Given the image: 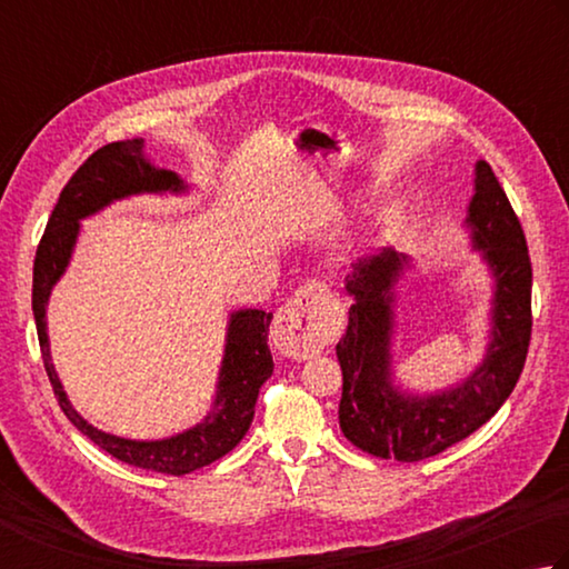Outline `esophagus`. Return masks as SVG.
<instances>
[{"label": "esophagus", "mask_w": 569, "mask_h": 569, "mask_svg": "<svg viewBox=\"0 0 569 569\" xmlns=\"http://www.w3.org/2000/svg\"><path fill=\"white\" fill-rule=\"evenodd\" d=\"M333 336V320L326 308V291L318 283H306L278 308L271 340L281 353L306 360L318 356Z\"/></svg>", "instance_id": "esophagus-1"}]
</instances>
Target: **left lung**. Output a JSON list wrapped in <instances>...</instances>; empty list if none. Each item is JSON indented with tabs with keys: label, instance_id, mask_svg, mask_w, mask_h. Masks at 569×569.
Segmentation results:
<instances>
[{
	"label": "left lung",
	"instance_id": "obj_1",
	"mask_svg": "<svg viewBox=\"0 0 569 569\" xmlns=\"http://www.w3.org/2000/svg\"><path fill=\"white\" fill-rule=\"evenodd\" d=\"M468 223L495 273V328L485 363L456 390L430 398L390 386V288L402 268L396 253L360 261L348 278L356 303L336 346L343 370L338 420L356 448L376 458L418 462L485 426L518 386L532 336V263L518 213L490 163L478 161Z\"/></svg>",
	"mask_w": 569,
	"mask_h": 569
}]
</instances>
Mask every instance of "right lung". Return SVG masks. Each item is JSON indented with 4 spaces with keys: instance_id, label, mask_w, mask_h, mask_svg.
Here are the masks:
<instances>
[{
    "instance_id": "add662e5",
    "label": "right lung",
    "mask_w": 569,
    "mask_h": 569,
    "mask_svg": "<svg viewBox=\"0 0 569 569\" xmlns=\"http://www.w3.org/2000/svg\"><path fill=\"white\" fill-rule=\"evenodd\" d=\"M181 191V181L173 171L153 169L143 159V141H113L101 147L99 151L81 163L71 173L64 189L59 193V201L51 211L44 236L37 246L34 256V281H32V311L37 320V336L44 370L49 376L51 390L59 400V408L74 422L77 430L97 442L101 450H107L121 462H129L133 468L153 470L163 475H186L211 465L226 452L239 446L246 430L251 428L258 390L273 373V356L268 348V326L271 313L266 311H239L231 316L229 343H226V358L221 368L219 396H216L213 410L209 412L201 426L181 432L169 440L137 442L123 440L109 432L91 428L79 412L69 406V400L61 390L54 366L49 360V340H47V301L51 286L59 281L69 263L71 246L77 241L79 219L99 211L113 199L141 191Z\"/></svg>"
}]
</instances>
